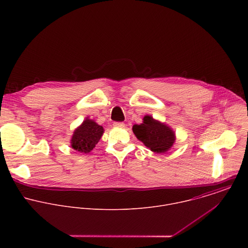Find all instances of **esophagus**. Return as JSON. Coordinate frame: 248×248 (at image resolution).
I'll return each instance as SVG.
<instances>
[{
  "label": "esophagus",
  "instance_id": "obj_1",
  "mask_svg": "<svg viewBox=\"0 0 248 248\" xmlns=\"http://www.w3.org/2000/svg\"><path fill=\"white\" fill-rule=\"evenodd\" d=\"M114 126H116V127H124V124L122 123V122H117V123H114Z\"/></svg>",
  "mask_w": 248,
  "mask_h": 248
}]
</instances>
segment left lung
<instances>
[{"instance_id": "8db88e82", "label": "left lung", "mask_w": 248, "mask_h": 248, "mask_svg": "<svg viewBox=\"0 0 248 248\" xmlns=\"http://www.w3.org/2000/svg\"><path fill=\"white\" fill-rule=\"evenodd\" d=\"M132 131L138 140L155 153L169 151L175 140L174 132L170 126L148 115L143 118L142 124L132 126Z\"/></svg>"}]
</instances>
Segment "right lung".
<instances>
[{
    "mask_svg": "<svg viewBox=\"0 0 248 248\" xmlns=\"http://www.w3.org/2000/svg\"><path fill=\"white\" fill-rule=\"evenodd\" d=\"M104 133V128L93 120L86 118L74 131L70 146L80 153H89L99 142Z\"/></svg>",
    "mask_w": 248,
    "mask_h": 248,
    "instance_id": "right-lung-1",
    "label": "right lung"
}]
</instances>
